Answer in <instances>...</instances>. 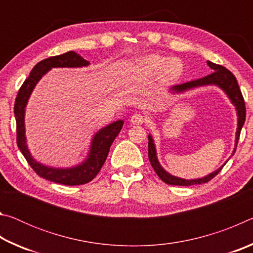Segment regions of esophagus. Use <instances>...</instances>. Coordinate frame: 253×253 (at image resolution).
<instances>
[{"label": "esophagus", "mask_w": 253, "mask_h": 253, "mask_svg": "<svg viewBox=\"0 0 253 253\" xmlns=\"http://www.w3.org/2000/svg\"><path fill=\"white\" fill-rule=\"evenodd\" d=\"M145 122V118L142 114H134L130 117V123L132 125H142Z\"/></svg>", "instance_id": "obj_1"}]
</instances>
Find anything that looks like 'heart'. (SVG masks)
I'll list each match as a JSON object with an SVG mask.
<instances>
[{"mask_svg":"<svg viewBox=\"0 0 253 253\" xmlns=\"http://www.w3.org/2000/svg\"><path fill=\"white\" fill-rule=\"evenodd\" d=\"M136 71L144 76H156L161 72L165 80L173 81L181 76L182 63L176 59H170L160 54H151L137 61Z\"/></svg>","mask_w":253,"mask_h":253,"instance_id":"1","label":"heart"}]
</instances>
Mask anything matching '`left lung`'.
I'll return each instance as SVG.
<instances>
[{
  "label": "left lung",
  "instance_id": "left-lung-1",
  "mask_svg": "<svg viewBox=\"0 0 253 253\" xmlns=\"http://www.w3.org/2000/svg\"><path fill=\"white\" fill-rule=\"evenodd\" d=\"M209 67L214 70L211 75H209L204 78H201L198 80L188 81L183 84H177L174 85L169 89L170 93H174V95H179V93H184L188 90H192V89L199 88V87H204V85H216L217 88H220L222 91H223L235 107V111H237L238 116V123H237V131H235V140H234V148L232 152V155L235 153V149H237L238 140L240 132H241L243 124L246 122V106H245V100H243L241 90H240L238 81L235 79V77L232 75V72L225 69L224 67L215 65L211 61H208ZM231 155V156H232ZM148 158L149 162L153 166L154 170H155L156 174L158 175L163 182L166 184H169V185H181V186H190V185H195V184H203L209 182L210 179H212L217 173H220V170L223 169V166L226 164V161L223 165L220 166L219 169L214 172L208 174L207 176H203L201 178H192V179H186L182 177L174 176V175L169 174L168 170L163 169L161 163L158 162L157 158V152H156V146L155 143H154L153 136L149 134L148 135Z\"/></svg>",
  "mask_w": 253,
  "mask_h": 253
}]
</instances>
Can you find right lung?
<instances>
[{
  "label": "right lung",
  "mask_w": 253,
  "mask_h": 253,
  "mask_svg": "<svg viewBox=\"0 0 253 253\" xmlns=\"http://www.w3.org/2000/svg\"><path fill=\"white\" fill-rule=\"evenodd\" d=\"M88 66L89 62L87 60H84L74 51L42 60L39 63H37L30 72L28 79L20 88L14 104L16 143H18L21 153L23 154L29 165L39 176L51 182L63 184V185H81V184H85L93 179L104 165L111 144L119 134V131L122 130L124 121L119 119V121L111 123L95 132L87 156L79 164L71 166V168H53V166H48L38 162L30 152L27 144V136H25V108H27L30 97H31V93L38 83L52 68H83Z\"/></svg>",
  "instance_id": "add662e5"
}]
</instances>
